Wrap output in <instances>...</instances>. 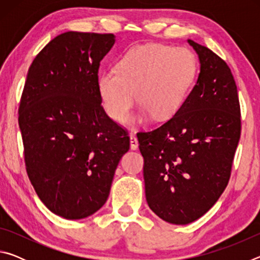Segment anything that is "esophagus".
I'll return each instance as SVG.
<instances>
[{
	"instance_id": "obj_1",
	"label": "esophagus",
	"mask_w": 260,
	"mask_h": 260,
	"mask_svg": "<svg viewBox=\"0 0 260 260\" xmlns=\"http://www.w3.org/2000/svg\"><path fill=\"white\" fill-rule=\"evenodd\" d=\"M129 142H131V149H132V150H136V149L139 148L138 139H136V136L134 134H131L129 135Z\"/></svg>"
}]
</instances>
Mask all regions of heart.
Segmentation results:
<instances>
[{
    "label": "heart",
    "mask_w": 260,
    "mask_h": 260,
    "mask_svg": "<svg viewBox=\"0 0 260 260\" xmlns=\"http://www.w3.org/2000/svg\"><path fill=\"white\" fill-rule=\"evenodd\" d=\"M196 72V58L187 48L148 43L127 50L117 71L101 73L98 90L105 112L113 120H125L136 96L141 105L127 124H142L151 116L167 120L181 109Z\"/></svg>",
    "instance_id": "heart-1"
}]
</instances>
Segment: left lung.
<instances>
[{
	"label": "left lung",
	"mask_w": 260,
	"mask_h": 260,
	"mask_svg": "<svg viewBox=\"0 0 260 260\" xmlns=\"http://www.w3.org/2000/svg\"><path fill=\"white\" fill-rule=\"evenodd\" d=\"M200 60L195 86L177 114L139 133L149 208L174 225L195 221L227 187L241 135L237 87L231 69L209 48L188 40Z\"/></svg>",
	"instance_id": "obj_1"
}]
</instances>
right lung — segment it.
<instances>
[{"instance_id":"add662e5","label":"right lung","mask_w":260,"mask_h":260,"mask_svg":"<svg viewBox=\"0 0 260 260\" xmlns=\"http://www.w3.org/2000/svg\"><path fill=\"white\" fill-rule=\"evenodd\" d=\"M113 34L67 32L30 64L19 105L28 178L52 213L89 217L107 202L129 138L105 113L98 80Z\"/></svg>"}]
</instances>
